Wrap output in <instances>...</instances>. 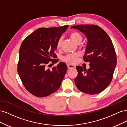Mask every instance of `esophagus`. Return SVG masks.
Here are the masks:
<instances>
[{
    "label": "esophagus",
    "instance_id": "1",
    "mask_svg": "<svg viewBox=\"0 0 127 127\" xmlns=\"http://www.w3.org/2000/svg\"><path fill=\"white\" fill-rule=\"evenodd\" d=\"M67 67H68V68L71 69V68H75V66H73V65H71V64H67Z\"/></svg>",
    "mask_w": 127,
    "mask_h": 127
}]
</instances>
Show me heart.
<instances>
[{
	"instance_id": "obj_1",
	"label": "heart",
	"mask_w": 127,
	"mask_h": 127,
	"mask_svg": "<svg viewBox=\"0 0 127 127\" xmlns=\"http://www.w3.org/2000/svg\"><path fill=\"white\" fill-rule=\"evenodd\" d=\"M70 37L72 41H74L77 44H79L82 42L83 40V37L81 34L77 32H72L70 34ZM63 38L60 37L58 39L57 43V48L58 49L60 48L61 47V44L63 43ZM78 57V55L77 53L74 54H69L64 56L63 57L62 60L68 64H75L76 63L77 60V57Z\"/></svg>"
}]
</instances>
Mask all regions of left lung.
I'll use <instances>...</instances> for the list:
<instances>
[{
	"instance_id": "8db88e82",
	"label": "left lung",
	"mask_w": 127,
	"mask_h": 127,
	"mask_svg": "<svg viewBox=\"0 0 127 127\" xmlns=\"http://www.w3.org/2000/svg\"><path fill=\"white\" fill-rule=\"evenodd\" d=\"M77 29L87 39L84 60L90 63L86 70L76 66L78 75L75 83L78 89L88 94L101 93L109 85L117 64V56L112 42L100 27L95 25H78Z\"/></svg>"
}]
</instances>
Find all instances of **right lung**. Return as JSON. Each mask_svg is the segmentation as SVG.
Returning <instances> with one entry per match:
<instances>
[{"label":"right lung","mask_w":127,"mask_h":127,"mask_svg":"<svg viewBox=\"0 0 127 127\" xmlns=\"http://www.w3.org/2000/svg\"><path fill=\"white\" fill-rule=\"evenodd\" d=\"M68 27L38 29L21 45L17 71L26 89L35 96L43 97L54 93L64 78L66 64L61 62L51 70L47 66L57 62L53 59L57 57V41Z\"/></svg>","instance_id":"add662e5"}]
</instances>
